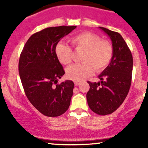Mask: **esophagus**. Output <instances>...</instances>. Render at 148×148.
<instances>
[{
    "instance_id": "34e87169",
    "label": "esophagus",
    "mask_w": 148,
    "mask_h": 148,
    "mask_svg": "<svg viewBox=\"0 0 148 148\" xmlns=\"http://www.w3.org/2000/svg\"><path fill=\"white\" fill-rule=\"evenodd\" d=\"M81 84V82L80 81H74V84H75V86H79Z\"/></svg>"
}]
</instances>
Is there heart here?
Here are the masks:
<instances>
[{
  "instance_id": "1",
  "label": "heart",
  "mask_w": 148,
  "mask_h": 148,
  "mask_svg": "<svg viewBox=\"0 0 148 148\" xmlns=\"http://www.w3.org/2000/svg\"><path fill=\"white\" fill-rule=\"evenodd\" d=\"M71 42L78 51H84L81 62L83 63L71 66L66 70L67 77L81 81L95 72H101L111 62L113 49L111 44L102 40L94 33L85 32L76 35ZM56 56L62 64H69L72 61V49L62 42L56 47Z\"/></svg>"
}]
</instances>
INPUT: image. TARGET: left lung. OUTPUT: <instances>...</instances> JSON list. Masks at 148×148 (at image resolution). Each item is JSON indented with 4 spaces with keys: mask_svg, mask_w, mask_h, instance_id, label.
<instances>
[{
    "mask_svg": "<svg viewBox=\"0 0 148 148\" xmlns=\"http://www.w3.org/2000/svg\"><path fill=\"white\" fill-rule=\"evenodd\" d=\"M99 28L111 38L113 57L109 64L98 76L99 82L88 81L90 90L86 97L92 111L99 115H106L116 111L128 95L132 84L133 58L120 33L103 27Z\"/></svg>",
    "mask_w": 148,
    "mask_h": 148,
    "instance_id": "8db88e82",
    "label": "left lung"
}]
</instances>
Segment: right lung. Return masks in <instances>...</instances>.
<instances>
[{
  "instance_id": "add662e5",
  "label": "right lung",
  "mask_w": 148,
  "mask_h": 148,
  "mask_svg": "<svg viewBox=\"0 0 148 148\" xmlns=\"http://www.w3.org/2000/svg\"><path fill=\"white\" fill-rule=\"evenodd\" d=\"M76 28L49 27L34 33L20 55L18 72L25 95L46 116H60L70 105L74 84L69 80L58 84L64 71L56 56V47Z\"/></svg>"
}]
</instances>
